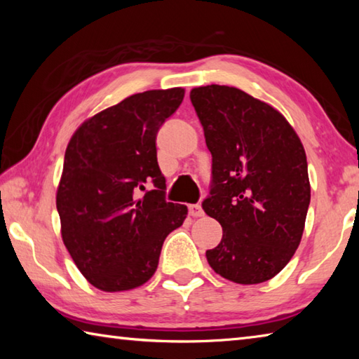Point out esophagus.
<instances>
[{
    "label": "esophagus",
    "instance_id": "1",
    "mask_svg": "<svg viewBox=\"0 0 359 359\" xmlns=\"http://www.w3.org/2000/svg\"><path fill=\"white\" fill-rule=\"evenodd\" d=\"M188 210H190V215L194 217V218L204 215V210H203V208H201V205H199V204L190 205V208H188Z\"/></svg>",
    "mask_w": 359,
    "mask_h": 359
}]
</instances>
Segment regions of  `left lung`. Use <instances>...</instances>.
<instances>
[{"instance_id":"obj_1","label":"left lung","mask_w":359,"mask_h":359,"mask_svg":"<svg viewBox=\"0 0 359 359\" xmlns=\"http://www.w3.org/2000/svg\"><path fill=\"white\" fill-rule=\"evenodd\" d=\"M190 100L212 154L203 209L223 228L208 263L234 283L271 280L299 247L311 203L301 139L277 109L236 87H196Z\"/></svg>"}]
</instances>
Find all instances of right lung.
Here are the masks:
<instances>
[{"label": "right lung", "mask_w": 359, "mask_h": 359, "mask_svg": "<svg viewBox=\"0 0 359 359\" xmlns=\"http://www.w3.org/2000/svg\"><path fill=\"white\" fill-rule=\"evenodd\" d=\"M184 96L182 87L131 95L85 120L66 147L57 188L62 239L81 274L106 293L149 282L166 236L187 218V205L165 201L155 142ZM150 180L157 190L142 197Z\"/></svg>", "instance_id": "1"}]
</instances>
